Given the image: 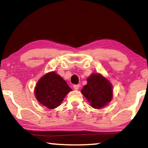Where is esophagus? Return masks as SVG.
I'll use <instances>...</instances> for the list:
<instances>
[{
	"instance_id": "34e87169",
	"label": "esophagus",
	"mask_w": 148,
	"mask_h": 148,
	"mask_svg": "<svg viewBox=\"0 0 148 148\" xmlns=\"http://www.w3.org/2000/svg\"><path fill=\"white\" fill-rule=\"evenodd\" d=\"M79 87H80L79 85H74V86H73V88H74V89H75V90H79Z\"/></svg>"
}]
</instances>
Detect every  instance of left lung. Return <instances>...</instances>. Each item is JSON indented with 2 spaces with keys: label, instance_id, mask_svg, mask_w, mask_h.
Instances as JSON below:
<instances>
[{
  "label": "left lung",
  "instance_id": "8db88e82",
  "mask_svg": "<svg viewBox=\"0 0 148 148\" xmlns=\"http://www.w3.org/2000/svg\"><path fill=\"white\" fill-rule=\"evenodd\" d=\"M88 84L82 90L90 105L99 109L106 106L112 98V86L104 77L99 73H93L88 78Z\"/></svg>",
  "mask_w": 148,
  "mask_h": 148
}]
</instances>
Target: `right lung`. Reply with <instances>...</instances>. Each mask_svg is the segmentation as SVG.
<instances>
[{"instance_id":"obj_1","label":"right lung","mask_w":148,"mask_h":148,"mask_svg":"<svg viewBox=\"0 0 148 148\" xmlns=\"http://www.w3.org/2000/svg\"><path fill=\"white\" fill-rule=\"evenodd\" d=\"M72 91L66 82L54 71L48 73L38 81L35 96L38 102L49 109L60 106L64 97Z\"/></svg>"}]
</instances>
